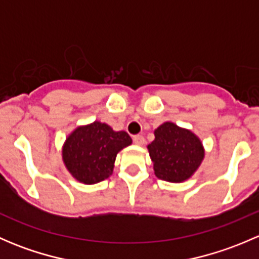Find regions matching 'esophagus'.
<instances>
[{
	"instance_id": "obj_1",
	"label": "esophagus",
	"mask_w": 259,
	"mask_h": 259,
	"mask_svg": "<svg viewBox=\"0 0 259 259\" xmlns=\"http://www.w3.org/2000/svg\"><path fill=\"white\" fill-rule=\"evenodd\" d=\"M133 140H134V143L137 145H144V143H145V139L143 135H135V137L133 138Z\"/></svg>"
}]
</instances>
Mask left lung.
Wrapping results in <instances>:
<instances>
[{"label":"left lung","mask_w":259,"mask_h":259,"mask_svg":"<svg viewBox=\"0 0 259 259\" xmlns=\"http://www.w3.org/2000/svg\"><path fill=\"white\" fill-rule=\"evenodd\" d=\"M155 139L148 145L156 178L182 183L197 171L204 159V148L190 130L166 121L154 132Z\"/></svg>","instance_id":"8db88e82"}]
</instances>
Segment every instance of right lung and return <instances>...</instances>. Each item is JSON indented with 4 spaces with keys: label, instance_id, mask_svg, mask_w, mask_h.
<instances>
[{
    "label": "right lung",
    "instance_id": "right-lung-1",
    "mask_svg": "<svg viewBox=\"0 0 259 259\" xmlns=\"http://www.w3.org/2000/svg\"><path fill=\"white\" fill-rule=\"evenodd\" d=\"M132 144L126 132H115L105 122L77 126L62 146L69 173L83 184H96L113 174L117 153Z\"/></svg>",
    "mask_w": 259,
    "mask_h": 259
}]
</instances>
